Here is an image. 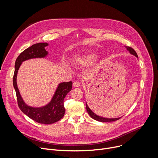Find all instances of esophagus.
<instances>
[{
  "label": "esophagus",
  "instance_id": "esophagus-1",
  "mask_svg": "<svg viewBox=\"0 0 158 158\" xmlns=\"http://www.w3.org/2000/svg\"><path fill=\"white\" fill-rule=\"evenodd\" d=\"M81 85V83L79 81H76L75 82H73V87H79Z\"/></svg>",
  "mask_w": 158,
  "mask_h": 158
}]
</instances>
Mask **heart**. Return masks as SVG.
Wrapping results in <instances>:
<instances>
[{
	"label": "heart",
	"instance_id": "b5f03b06",
	"mask_svg": "<svg viewBox=\"0 0 158 158\" xmlns=\"http://www.w3.org/2000/svg\"><path fill=\"white\" fill-rule=\"evenodd\" d=\"M96 59L95 54H90L85 57H82L79 59V63L82 64H92Z\"/></svg>",
	"mask_w": 158,
	"mask_h": 158
}]
</instances>
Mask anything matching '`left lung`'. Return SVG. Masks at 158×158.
I'll return each instance as SVG.
<instances>
[{
  "label": "left lung",
  "mask_w": 158,
  "mask_h": 158,
  "mask_svg": "<svg viewBox=\"0 0 158 158\" xmlns=\"http://www.w3.org/2000/svg\"><path fill=\"white\" fill-rule=\"evenodd\" d=\"M126 48L128 50V51L130 52L131 54H133L134 56H135L136 57H138V55H137V53L136 52V51H135V50L130 47H128V46H126ZM86 110L89 114V115L91 117H92V118H94V120H97V121H99V122H113V121H116V120H119L120 118H103V117H99V116L95 114L92 110H91L89 108L88 106L87 105V104H86Z\"/></svg>",
  "instance_id": "1"
}]
</instances>
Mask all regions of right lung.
<instances>
[{
    "instance_id": "right-lung-1",
    "label": "right lung",
    "mask_w": 158,
    "mask_h": 158,
    "mask_svg": "<svg viewBox=\"0 0 158 158\" xmlns=\"http://www.w3.org/2000/svg\"><path fill=\"white\" fill-rule=\"evenodd\" d=\"M47 43H39L32 45L21 52L16 58L13 75V86L15 89L19 108L28 117L35 122L43 124H51L61 120L64 114V98L72 89V82H61L58 86L56 93L47 106L41 107H32L27 106L22 98L16 85V76L22 63L31 58L44 57L48 54L45 49Z\"/></svg>"
}]
</instances>
